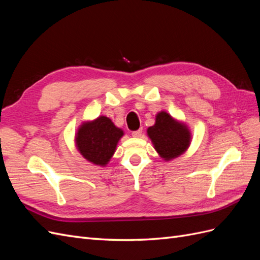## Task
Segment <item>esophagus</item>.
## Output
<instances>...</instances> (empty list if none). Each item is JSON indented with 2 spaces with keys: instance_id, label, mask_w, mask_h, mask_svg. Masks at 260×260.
Segmentation results:
<instances>
[{
  "instance_id": "34e87169",
  "label": "esophagus",
  "mask_w": 260,
  "mask_h": 260,
  "mask_svg": "<svg viewBox=\"0 0 260 260\" xmlns=\"http://www.w3.org/2000/svg\"><path fill=\"white\" fill-rule=\"evenodd\" d=\"M142 129H139V130H136V131H132V137H135V138H140L141 136H142Z\"/></svg>"
}]
</instances>
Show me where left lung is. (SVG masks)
<instances>
[{
    "mask_svg": "<svg viewBox=\"0 0 260 260\" xmlns=\"http://www.w3.org/2000/svg\"><path fill=\"white\" fill-rule=\"evenodd\" d=\"M154 147L165 160L174 159L186 151L191 142V133L186 125L176 121L166 112L156 116V122L147 129Z\"/></svg>",
    "mask_w": 260,
    "mask_h": 260,
    "instance_id": "1",
    "label": "left lung"
}]
</instances>
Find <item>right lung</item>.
Masks as SVG:
<instances>
[{
  "label": "right lung",
  "mask_w": 260,
  "mask_h": 260,
  "mask_svg": "<svg viewBox=\"0 0 260 260\" xmlns=\"http://www.w3.org/2000/svg\"><path fill=\"white\" fill-rule=\"evenodd\" d=\"M122 136L123 131L117 128L109 118L101 116L81 124L76 136V144L86 160L105 166Z\"/></svg>",
  "instance_id": "obj_1"
}]
</instances>
